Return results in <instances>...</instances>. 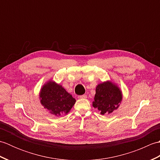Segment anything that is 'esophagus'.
I'll return each instance as SVG.
<instances>
[{"label": "esophagus", "instance_id": "34e87169", "mask_svg": "<svg viewBox=\"0 0 160 160\" xmlns=\"http://www.w3.org/2000/svg\"><path fill=\"white\" fill-rule=\"evenodd\" d=\"M78 98H80V99H86L87 96L86 95H81V96H78Z\"/></svg>", "mask_w": 160, "mask_h": 160}]
</instances>
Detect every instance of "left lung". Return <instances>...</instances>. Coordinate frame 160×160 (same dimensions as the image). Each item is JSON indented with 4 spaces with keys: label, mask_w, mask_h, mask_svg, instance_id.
Returning <instances> with one entry per match:
<instances>
[{
    "label": "left lung",
    "mask_w": 160,
    "mask_h": 160,
    "mask_svg": "<svg viewBox=\"0 0 160 160\" xmlns=\"http://www.w3.org/2000/svg\"><path fill=\"white\" fill-rule=\"evenodd\" d=\"M122 98L118 87L109 82L102 83L96 87L93 107L98 108L101 114H109L117 109Z\"/></svg>",
    "instance_id": "obj_1"
}]
</instances>
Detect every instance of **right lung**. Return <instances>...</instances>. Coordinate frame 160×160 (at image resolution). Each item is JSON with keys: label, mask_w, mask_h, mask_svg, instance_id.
Instances as JSON below:
<instances>
[{"label": "right lung", "mask_w": 160, "mask_h": 160, "mask_svg": "<svg viewBox=\"0 0 160 160\" xmlns=\"http://www.w3.org/2000/svg\"><path fill=\"white\" fill-rule=\"evenodd\" d=\"M40 97L43 107L56 116L67 113L76 102V100L62 86L53 82L43 86Z\"/></svg>", "instance_id": "1"}]
</instances>
